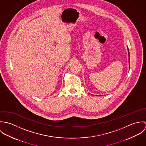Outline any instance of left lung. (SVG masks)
<instances>
[{"label":"left lung","mask_w":146,"mask_h":146,"mask_svg":"<svg viewBox=\"0 0 146 146\" xmlns=\"http://www.w3.org/2000/svg\"><path fill=\"white\" fill-rule=\"evenodd\" d=\"M127 50H128V54H129V64H130V54H129V49H128V48H127ZM129 67H130V65H129Z\"/></svg>","instance_id":"obj_1"}]
</instances>
